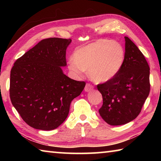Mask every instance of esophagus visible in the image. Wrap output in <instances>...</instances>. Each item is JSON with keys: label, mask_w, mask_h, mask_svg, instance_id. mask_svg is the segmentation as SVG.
<instances>
[{"label": "esophagus", "mask_w": 161, "mask_h": 161, "mask_svg": "<svg viewBox=\"0 0 161 161\" xmlns=\"http://www.w3.org/2000/svg\"><path fill=\"white\" fill-rule=\"evenodd\" d=\"M94 86L92 85V84H86V86H85V88H84V90H85V92H90L92 91V89H93Z\"/></svg>", "instance_id": "esophagus-1"}]
</instances>
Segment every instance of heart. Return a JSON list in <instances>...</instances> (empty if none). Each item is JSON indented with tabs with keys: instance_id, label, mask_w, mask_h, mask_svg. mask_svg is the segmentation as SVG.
<instances>
[{
	"instance_id": "b5f03b06",
	"label": "heart",
	"mask_w": 161,
	"mask_h": 161,
	"mask_svg": "<svg viewBox=\"0 0 161 161\" xmlns=\"http://www.w3.org/2000/svg\"><path fill=\"white\" fill-rule=\"evenodd\" d=\"M124 58V50L119 42L100 39L77 49L68 61V69L76 75L88 70L95 82H107L119 72Z\"/></svg>"
}]
</instances>
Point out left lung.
<instances>
[{"label":"left lung","instance_id":"left-lung-1","mask_svg":"<svg viewBox=\"0 0 161 161\" xmlns=\"http://www.w3.org/2000/svg\"><path fill=\"white\" fill-rule=\"evenodd\" d=\"M125 58L119 72L111 80L98 84L103 105L99 112L103 121L119 126L140 114L150 92V68L134 43L125 37Z\"/></svg>","mask_w":161,"mask_h":161}]
</instances>
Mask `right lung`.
I'll list each match as a JSON object with an SVG mask.
<instances>
[{"label": "right lung", "mask_w": 161, "mask_h": 161, "mask_svg": "<svg viewBox=\"0 0 161 161\" xmlns=\"http://www.w3.org/2000/svg\"><path fill=\"white\" fill-rule=\"evenodd\" d=\"M71 39L42 40L15 61L10 71V97L25 123L34 129L50 130L63 123L70 103L80 96L84 81L63 73L66 50Z\"/></svg>", "instance_id": "add662e5"}]
</instances>
